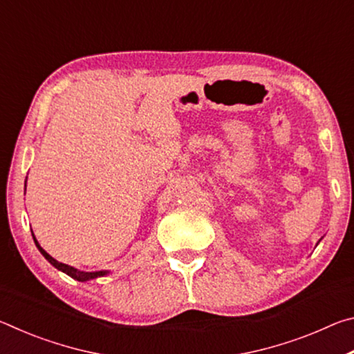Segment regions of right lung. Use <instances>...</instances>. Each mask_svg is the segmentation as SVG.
Here are the masks:
<instances>
[{
  "label": "right lung",
  "mask_w": 354,
  "mask_h": 354,
  "mask_svg": "<svg viewBox=\"0 0 354 354\" xmlns=\"http://www.w3.org/2000/svg\"><path fill=\"white\" fill-rule=\"evenodd\" d=\"M25 192H26V184H25ZM32 239H34V242H35V247L39 248V251L41 254H44V257L45 259L51 263L53 267H56L57 270H61V272H64L65 274H68V277H71L73 279H76V281H81V283H86V281H91V279H97V278H101V277H106V274H109L111 273V270H100V272H82V270H77V268H75V267H71V266H67V263H62V262H59V261H56L55 257L53 256H50L46 253V251L40 247L39 245V242H37V239H35V236L32 234Z\"/></svg>",
  "instance_id": "obj_1"
}]
</instances>
